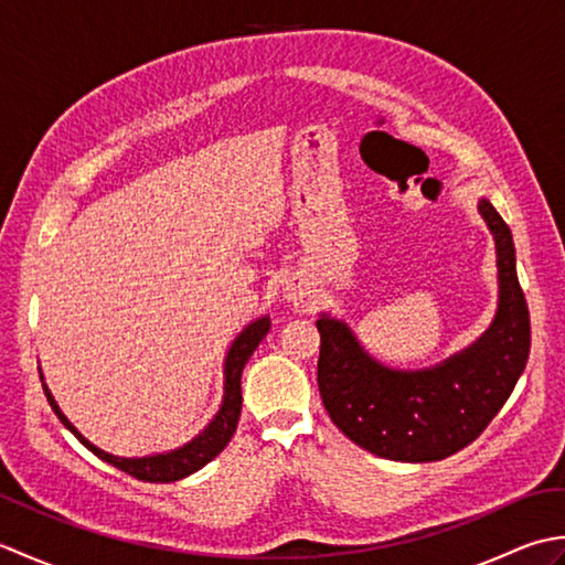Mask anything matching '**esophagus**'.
<instances>
[{"instance_id": "esophagus-1", "label": "esophagus", "mask_w": 565, "mask_h": 565, "mask_svg": "<svg viewBox=\"0 0 565 565\" xmlns=\"http://www.w3.org/2000/svg\"><path fill=\"white\" fill-rule=\"evenodd\" d=\"M308 294V286H306V281H294V284H289L284 289V298L289 303H298V301H303V296Z\"/></svg>"}]
</instances>
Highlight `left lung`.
<instances>
[{
	"label": "left lung",
	"instance_id": "8db88e82",
	"mask_svg": "<svg viewBox=\"0 0 565 565\" xmlns=\"http://www.w3.org/2000/svg\"><path fill=\"white\" fill-rule=\"evenodd\" d=\"M478 213L495 239L498 308L466 350L427 369H391L371 356L352 328L320 313L318 388L330 419L381 459L441 461L468 447L514 388L530 356V310L518 279L508 223L488 199Z\"/></svg>",
	"mask_w": 565,
	"mask_h": 565
}]
</instances>
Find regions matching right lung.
I'll return each instance as SVG.
<instances>
[{
  "label": "right lung",
  "mask_w": 565,
  "mask_h": 565,
  "mask_svg": "<svg viewBox=\"0 0 565 565\" xmlns=\"http://www.w3.org/2000/svg\"><path fill=\"white\" fill-rule=\"evenodd\" d=\"M269 328H271L269 316H262L257 320H252L249 326H245L243 332L237 334L231 344V350H227V354H225L223 401H221L218 413L213 415L211 423L203 427L194 439H189L186 444H182V447L170 449V451L148 454V456H114L109 451L99 449L97 444H92L87 437L82 435V431H77V427L70 423L63 411H60V405L55 403L53 393L47 391V386L43 383L45 398H47V403H51L53 413L60 417V423H63L92 454H97L102 461L121 468V471H126L128 476H134V478H138V481H146V483L182 481V478L196 473L199 468L213 461L215 456H218L227 447V441H231L233 431L237 427L239 411H243V388H239L243 369L247 364V359L252 356V352H255L259 342L264 340V334L269 332Z\"/></svg>",
  "instance_id": "obj_1"
}]
</instances>
